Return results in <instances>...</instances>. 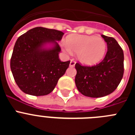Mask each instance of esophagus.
I'll use <instances>...</instances> for the list:
<instances>
[{"label":"esophagus","instance_id":"obj_1","mask_svg":"<svg viewBox=\"0 0 135 135\" xmlns=\"http://www.w3.org/2000/svg\"><path fill=\"white\" fill-rule=\"evenodd\" d=\"M75 64H76V61H74L73 59H71V60L70 61V67H74L75 65Z\"/></svg>","mask_w":135,"mask_h":135}]
</instances>
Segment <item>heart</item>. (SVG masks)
<instances>
[{
    "label": "heart",
    "mask_w": 135,
    "mask_h": 135,
    "mask_svg": "<svg viewBox=\"0 0 135 135\" xmlns=\"http://www.w3.org/2000/svg\"><path fill=\"white\" fill-rule=\"evenodd\" d=\"M64 50L77 53L78 60L85 65H93L101 61L107 51V43L101 37L72 34L68 37Z\"/></svg>",
    "instance_id": "1"
}]
</instances>
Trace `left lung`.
Masks as SVG:
<instances>
[{
  "label": "left lung",
  "instance_id": "left-lung-1",
  "mask_svg": "<svg viewBox=\"0 0 135 135\" xmlns=\"http://www.w3.org/2000/svg\"><path fill=\"white\" fill-rule=\"evenodd\" d=\"M107 42L108 51L103 60L93 66L75 65L76 87L84 96L98 98L114 91L124 74V53L118 42L112 37L101 35Z\"/></svg>",
  "mask_w": 135,
  "mask_h": 135
}]
</instances>
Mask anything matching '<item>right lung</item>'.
Wrapping results in <instances>:
<instances>
[{"label":"right lung","mask_w":135,"mask_h":135,"mask_svg":"<svg viewBox=\"0 0 135 135\" xmlns=\"http://www.w3.org/2000/svg\"><path fill=\"white\" fill-rule=\"evenodd\" d=\"M64 34L56 30L36 27L17 38L10 65L17 85L23 93L43 96L54 90L70 63L59 58L61 48L57 41ZM46 43H53L54 46L46 50L43 46Z\"/></svg>","instance_id":"right-lung-1"}]
</instances>
